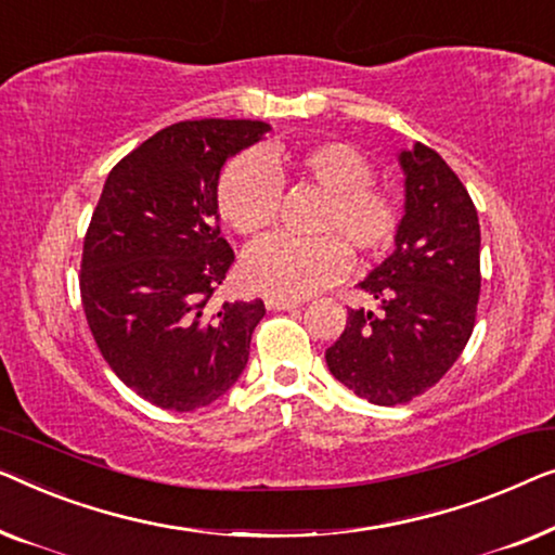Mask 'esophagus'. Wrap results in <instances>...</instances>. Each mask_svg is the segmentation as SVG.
<instances>
[{"mask_svg": "<svg viewBox=\"0 0 555 555\" xmlns=\"http://www.w3.org/2000/svg\"><path fill=\"white\" fill-rule=\"evenodd\" d=\"M301 301L296 299H279V296H267V309L269 311H288V309H299Z\"/></svg>", "mask_w": 555, "mask_h": 555, "instance_id": "34e87169", "label": "esophagus"}]
</instances>
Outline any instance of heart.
<instances>
[{
	"label": "heart",
	"mask_w": 555,
	"mask_h": 555,
	"mask_svg": "<svg viewBox=\"0 0 555 555\" xmlns=\"http://www.w3.org/2000/svg\"><path fill=\"white\" fill-rule=\"evenodd\" d=\"M372 166L357 147L326 140L299 151L246 153L231 160L218 181V210L241 236H256L274 223L281 185L288 181L324 196L317 238L267 236L241 261L244 284L256 294L301 299L330 286L347 271L349 256H374L392 244L400 206L392 193L372 185Z\"/></svg>",
	"instance_id": "obj_1"
}]
</instances>
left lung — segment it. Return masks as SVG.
<instances>
[{
  "label": "left lung",
  "mask_w": 555,
  "mask_h": 555,
  "mask_svg": "<svg viewBox=\"0 0 555 555\" xmlns=\"http://www.w3.org/2000/svg\"><path fill=\"white\" fill-rule=\"evenodd\" d=\"M404 208L395 251L359 288L377 311L349 309L326 366L366 402H410L440 382L473 334L480 296V223L465 185L423 143L397 153Z\"/></svg>",
  "instance_id": "8db88e82"
}]
</instances>
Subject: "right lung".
<instances>
[{"label": "right lung", "instance_id": "obj_1", "mask_svg": "<svg viewBox=\"0 0 555 555\" xmlns=\"http://www.w3.org/2000/svg\"><path fill=\"white\" fill-rule=\"evenodd\" d=\"M269 130L218 118L163 128L111 170L92 214L80 276L90 332L125 385L163 410L206 408L246 370L267 307H208L233 263L218 178Z\"/></svg>", "mask_w": 555, "mask_h": 555}]
</instances>
